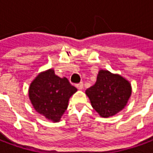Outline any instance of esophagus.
<instances>
[{
  "mask_svg": "<svg viewBox=\"0 0 153 153\" xmlns=\"http://www.w3.org/2000/svg\"><path fill=\"white\" fill-rule=\"evenodd\" d=\"M77 87V88L79 90H82L83 88V83H78L76 85Z\"/></svg>",
  "mask_w": 153,
  "mask_h": 153,
  "instance_id": "obj_1",
  "label": "esophagus"
}]
</instances>
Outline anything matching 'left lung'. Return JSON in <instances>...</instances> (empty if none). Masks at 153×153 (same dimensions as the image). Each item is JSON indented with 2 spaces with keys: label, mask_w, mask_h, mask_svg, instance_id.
<instances>
[{
  "label": "left lung",
  "mask_w": 153,
  "mask_h": 153,
  "mask_svg": "<svg viewBox=\"0 0 153 153\" xmlns=\"http://www.w3.org/2000/svg\"><path fill=\"white\" fill-rule=\"evenodd\" d=\"M101 117L108 118L125 108L132 93L131 83L118 74L100 70L94 85L85 91Z\"/></svg>",
  "instance_id": "left-lung-1"
}]
</instances>
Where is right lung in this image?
Listing matches in <instances>:
<instances>
[{"instance_id":"add662e5","label":"right lung","mask_w":153,"mask_h":153,"mask_svg":"<svg viewBox=\"0 0 153 153\" xmlns=\"http://www.w3.org/2000/svg\"><path fill=\"white\" fill-rule=\"evenodd\" d=\"M77 92L65 77L60 78L53 69L37 75L28 88V97L35 111L45 118L59 122L68 107L70 97Z\"/></svg>"}]
</instances>
